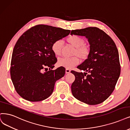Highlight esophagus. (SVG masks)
<instances>
[{"mask_svg": "<svg viewBox=\"0 0 130 130\" xmlns=\"http://www.w3.org/2000/svg\"><path fill=\"white\" fill-rule=\"evenodd\" d=\"M70 72V70L69 69H66V74H68Z\"/></svg>", "mask_w": 130, "mask_h": 130, "instance_id": "obj_1", "label": "esophagus"}]
</instances>
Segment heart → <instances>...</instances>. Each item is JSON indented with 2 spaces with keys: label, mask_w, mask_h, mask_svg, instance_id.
Returning a JSON list of instances; mask_svg holds the SVG:
<instances>
[{
  "label": "heart",
  "mask_w": 130,
  "mask_h": 130,
  "mask_svg": "<svg viewBox=\"0 0 130 130\" xmlns=\"http://www.w3.org/2000/svg\"><path fill=\"white\" fill-rule=\"evenodd\" d=\"M70 44L76 48L74 55L77 56L80 59H86L89 54V48L84 45V40L77 35H71L67 39ZM62 42L58 40L53 42L52 45V51L56 56H59L61 54ZM79 63V60L77 57L72 58L61 57L58 60L57 64L67 69H71Z\"/></svg>",
  "instance_id": "1"
}]
</instances>
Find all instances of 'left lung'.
<instances>
[{"mask_svg":"<svg viewBox=\"0 0 130 130\" xmlns=\"http://www.w3.org/2000/svg\"><path fill=\"white\" fill-rule=\"evenodd\" d=\"M70 34L85 37L90 44L88 59L77 67L85 72L71 71L75 76L71 92L84 103L100 104L111 95L120 76L117 48L108 34L95 27L72 30Z\"/></svg>","mask_w":130,"mask_h":130,"instance_id":"8db88e82","label":"left lung"}]
</instances>
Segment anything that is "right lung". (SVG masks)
I'll return each instance as SVG.
<instances>
[{"label": "right lung", "mask_w": 130, "mask_h": 130, "mask_svg": "<svg viewBox=\"0 0 130 130\" xmlns=\"http://www.w3.org/2000/svg\"><path fill=\"white\" fill-rule=\"evenodd\" d=\"M70 32L39 25L27 30L18 40L13 51L10 73L16 91L24 99L39 102L52 95L56 81L64 76L66 71L63 67L51 70L57 62L52 45Z\"/></svg>", "instance_id": "obj_1"}]
</instances>
